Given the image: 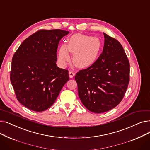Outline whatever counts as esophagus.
<instances>
[{"instance_id": "esophagus-1", "label": "esophagus", "mask_w": 150, "mask_h": 150, "mask_svg": "<svg viewBox=\"0 0 150 150\" xmlns=\"http://www.w3.org/2000/svg\"><path fill=\"white\" fill-rule=\"evenodd\" d=\"M75 74L74 72H72V71H69V77L70 78H73L74 76H75Z\"/></svg>"}]
</instances>
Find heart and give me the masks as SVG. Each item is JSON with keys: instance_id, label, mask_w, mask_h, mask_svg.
Returning <instances> with one entry per match:
<instances>
[{"instance_id": "1", "label": "heart", "mask_w": 150, "mask_h": 150, "mask_svg": "<svg viewBox=\"0 0 150 150\" xmlns=\"http://www.w3.org/2000/svg\"><path fill=\"white\" fill-rule=\"evenodd\" d=\"M101 48L100 39L97 37L75 34L68 39L67 45H62L58 51V60L62 66L69 61V51L74 53L73 62L80 68L92 66L97 60Z\"/></svg>"}]
</instances>
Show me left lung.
Listing matches in <instances>:
<instances>
[{
	"label": "left lung",
	"mask_w": 150,
	"mask_h": 150,
	"mask_svg": "<svg viewBox=\"0 0 150 150\" xmlns=\"http://www.w3.org/2000/svg\"><path fill=\"white\" fill-rule=\"evenodd\" d=\"M103 52L75 79L83 105L94 113L107 112L123 99L129 82V62L121 44L103 33Z\"/></svg>",
	"instance_id": "1"
}]
</instances>
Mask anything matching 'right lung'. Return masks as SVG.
Listing matches in <instances>:
<instances>
[{"instance_id":"add662e5","label":"right lung","mask_w":150,"mask_h":150,"mask_svg":"<svg viewBox=\"0 0 150 150\" xmlns=\"http://www.w3.org/2000/svg\"><path fill=\"white\" fill-rule=\"evenodd\" d=\"M69 31L41 30L20 45L12 59L10 80L20 103L36 112L49 108L69 81L68 70L59 68L57 52Z\"/></svg>"}]
</instances>
